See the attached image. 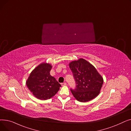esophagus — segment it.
Masks as SVG:
<instances>
[{"label":"esophagus","instance_id":"esophagus-1","mask_svg":"<svg viewBox=\"0 0 131 131\" xmlns=\"http://www.w3.org/2000/svg\"><path fill=\"white\" fill-rule=\"evenodd\" d=\"M60 84L62 85V86H64V85H65L66 84V82H64V83H61Z\"/></svg>","mask_w":131,"mask_h":131}]
</instances>
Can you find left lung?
I'll return each mask as SVG.
<instances>
[{"label":"left lung","instance_id":"left-lung-1","mask_svg":"<svg viewBox=\"0 0 131 131\" xmlns=\"http://www.w3.org/2000/svg\"><path fill=\"white\" fill-rule=\"evenodd\" d=\"M69 66L76 83V88L71 89L75 98L85 102L97 97L104 80L95 68L83 58L72 61Z\"/></svg>","mask_w":131,"mask_h":131}]
</instances>
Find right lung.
<instances>
[{"mask_svg": "<svg viewBox=\"0 0 131 131\" xmlns=\"http://www.w3.org/2000/svg\"><path fill=\"white\" fill-rule=\"evenodd\" d=\"M52 66L43 63L38 65L30 73L26 85L35 97L40 100H47L56 94L61 86L50 72Z\"/></svg>", "mask_w": 131, "mask_h": 131, "instance_id": "obj_1", "label": "right lung"}]
</instances>
